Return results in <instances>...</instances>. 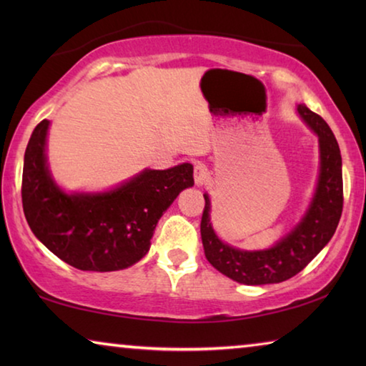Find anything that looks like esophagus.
Segmentation results:
<instances>
[{
  "instance_id": "34e87169",
  "label": "esophagus",
  "mask_w": 366,
  "mask_h": 366,
  "mask_svg": "<svg viewBox=\"0 0 366 366\" xmlns=\"http://www.w3.org/2000/svg\"><path fill=\"white\" fill-rule=\"evenodd\" d=\"M194 177H195L197 185H203L208 181V169H207L205 163L197 161V163L194 164Z\"/></svg>"
}]
</instances>
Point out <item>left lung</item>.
<instances>
[{"label": "left lung", "instance_id": "1", "mask_svg": "<svg viewBox=\"0 0 366 366\" xmlns=\"http://www.w3.org/2000/svg\"><path fill=\"white\" fill-rule=\"evenodd\" d=\"M297 111L320 139V181L305 218L272 249L244 252L221 242L209 222V198L205 197L200 232L205 257L216 269L247 286L287 281L323 250L336 232L344 205L342 158L337 140L323 117L299 104Z\"/></svg>", "mask_w": 366, "mask_h": 366}]
</instances>
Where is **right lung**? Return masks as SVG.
<instances>
[{
    "mask_svg": "<svg viewBox=\"0 0 366 366\" xmlns=\"http://www.w3.org/2000/svg\"><path fill=\"white\" fill-rule=\"evenodd\" d=\"M49 121L34 129L24 157L22 207L36 239L82 271H116L150 249L157 222L179 192L194 185V166L145 169L107 194L67 195L49 176L45 142Z\"/></svg>",
    "mask_w": 366,
    "mask_h": 366,
    "instance_id": "obj_1",
    "label": "right lung"
}]
</instances>
